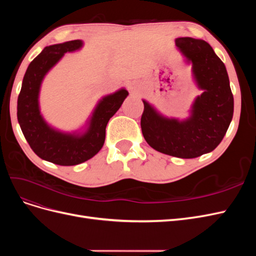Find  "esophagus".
<instances>
[{
    "mask_svg": "<svg viewBox=\"0 0 256 256\" xmlns=\"http://www.w3.org/2000/svg\"><path fill=\"white\" fill-rule=\"evenodd\" d=\"M128 90H130V92H134V94H136L140 90V86L136 82H130L128 83Z\"/></svg>",
    "mask_w": 256,
    "mask_h": 256,
    "instance_id": "obj_1",
    "label": "esophagus"
}]
</instances>
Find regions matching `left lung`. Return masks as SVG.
<instances>
[{"label": "left lung", "instance_id": "8db88e82", "mask_svg": "<svg viewBox=\"0 0 256 256\" xmlns=\"http://www.w3.org/2000/svg\"><path fill=\"white\" fill-rule=\"evenodd\" d=\"M176 49L191 65L193 80L203 92L193 102L190 115L166 118L143 99L141 128L150 147L170 156L191 159L212 152L226 136L234 113L226 65L203 40L180 37Z\"/></svg>", "mask_w": 256, "mask_h": 256}]
</instances>
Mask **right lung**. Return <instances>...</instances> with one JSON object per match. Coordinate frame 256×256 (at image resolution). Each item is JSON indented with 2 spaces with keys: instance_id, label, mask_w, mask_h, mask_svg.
<instances>
[{
  "instance_id": "obj_1",
  "label": "right lung",
  "mask_w": 256,
  "mask_h": 256,
  "mask_svg": "<svg viewBox=\"0 0 256 256\" xmlns=\"http://www.w3.org/2000/svg\"><path fill=\"white\" fill-rule=\"evenodd\" d=\"M82 47L80 40L46 47L28 65L18 97L17 118L30 148L40 158L58 166L80 164L102 148L106 124L129 94L127 90L120 88L104 96L79 130L65 132L49 125L40 113L42 83L65 53L78 51Z\"/></svg>"
}]
</instances>
